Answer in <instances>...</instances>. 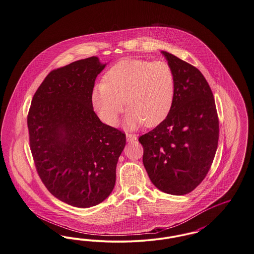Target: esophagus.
Masks as SVG:
<instances>
[{"mask_svg": "<svg viewBox=\"0 0 254 254\" xmlns=\"http://www.w3.org/2000/svg\"><path fill=\"white\" fill-rule=\"evenodd\" d=\"M126 136H127V142H132V141L137 139V136L135 134H131V133H127Z\"/></svg>", "mask_w": 254, "mask_h": 254, "instance_id": "obj_1", "label": "esophagus"}]
</instances>
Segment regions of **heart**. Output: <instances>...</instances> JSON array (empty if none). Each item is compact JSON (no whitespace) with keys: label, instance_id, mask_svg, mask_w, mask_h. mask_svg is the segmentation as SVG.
<instances>
[{"label":"heart","instance_id":"obj_1","mask_svg":"<svg viewBox=\"0 0 254 254\" xmlns=\"http://www.w3.org/2000/svg\"><path fill=\"white\" fill-rule=\"evenodd\" d=\"M174 91V74L166 62L126 59L107 71L104 83L95 85L91 101L100 119L114 127L125 99L128 108L126 126L132 129L143 123L154 127L164 121L172 107Z\"/></svg>","mask_w":254,"mask_h":254}]
</instances>
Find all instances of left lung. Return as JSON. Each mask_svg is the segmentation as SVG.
I'll return each instance as SVG.
<instances>
[{
  "mask_svg": "<svg viewBox=\"0 0 254 254\" xmlns=\"http://www.w3.org/2000/svg\"><path fill=\"white\" fill-rule=\"evenodd\" d=\"M175 79L172 107L155 128L140 136L143 163L165 193H190L205 179L217 149L219 120L212 91L192 64L162 51Z\"/></svg>",
  "mask_w": 254,
  "mask_h": 254,
  "instance_id": "1",
  "label": "left lung"
}]
</instances>
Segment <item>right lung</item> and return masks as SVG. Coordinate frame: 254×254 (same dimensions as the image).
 Listing matches in <instances>:
<instances>
[{
	"mask_svg": "<svg viewBox=\"0 0 254 254\" xmlns=\"http://www.w3.org/2000/svg\"><path fill=\"white\" fill-rule=\"evenodd\" d=\"M106 64L92 56L54 69L38 87L27 115L37 172L50 193L77 207L113 190L126 134L100 121L91 96Z\"/></svg>",
	"mask_w": 254,
	"mask_h": 254,
	"instance_id": "obj_1",
	"label": "right lung"
}]
</instances>
